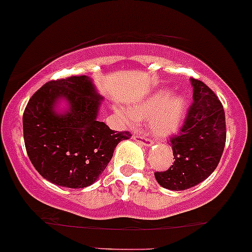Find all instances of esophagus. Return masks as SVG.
Masks as SVG:
<instances>
[{
  "label": "esophagus",
  "instance_id": "1",
  "mask_svg": "<svg viewBox=\"0 0 252 252\" xmlns=\"http://www.w3.org/2000/svg\"><path fill=\"white\" fill-rule=\"evenodd\" d=\"M132 137H134L135 141H137V142L141 143L142 146H151L152 143H153L149 137L145 136V135H142V134H134V136Z\"/></svg>",
  "mask_w": 252,
  "mask_h": 252
}]
</instances>
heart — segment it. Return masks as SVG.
Wrapping results in <instances>:
<instances>
[{
  "label": "heart",
  "instance_id": "1",
  "mask_svg": "<svg viewBox=\"0 0 252 252\" xmlns=\"http://www.w3.org/2000/svg\"><path fill=\"white\" fill-rule=\"evenodd\" d=\"M188 100L184 95L159 90L145 101L135 105L130 111L134 120L149 118L151 129L157 136L166 137L179 129L187 115Z\"/></svg>",
  "mask_w": 252,
  "mask_h": 252
}]
</instances>
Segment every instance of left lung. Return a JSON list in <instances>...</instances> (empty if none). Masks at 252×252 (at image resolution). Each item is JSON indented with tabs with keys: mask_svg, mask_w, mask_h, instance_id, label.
Masks as SVG:
<instances>
[{
	"mask_svg": "<svg viewBox=\"0 0 252 252\" xmlns=\"http://www.w3.org/2000/svg\"><path fill=\"white\" fill-rule=\"evenodd\" d=\"M192 99L178 134L172 135L175 161L166 171L154 172L157 182L170 190H187L212 175L226 142L225 111L217 94L191 77Z\"/></svg>",
	"mask_w": 252,
	"mask_h": 252,
	"instance_id": "8db88e82",
	"label": "left lung"
}]
</instances>
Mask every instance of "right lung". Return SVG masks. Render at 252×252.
<instances>
[{
	"instance_id": "add662e5",
	"label": "right lung",
	"mask_w": 252,
	"mask_h": 252,
	"mask_svg": "<svg viewBox=\"0 0 252 252\" xmlns=\"http://www.w3.org/2000/svg\"><path fill=\"white\" fill-rule=\"evenodd\" d=\"M61 96L71 111L60 116L52 106ZM100 96L86 75L51 80L31 96L23 116L25 147L45 179L65 188H86L104 172L129 131L111 130L96 121Z\"/></svg>"
}]
</instances>
